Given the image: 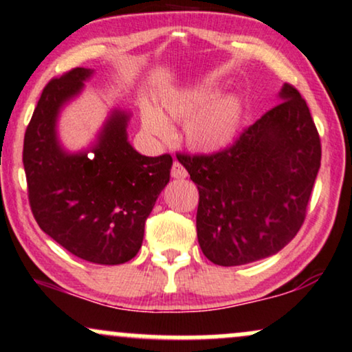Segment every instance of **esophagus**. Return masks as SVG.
<instances>
[{"mask_svg":"<svg viewBox=\"0 0 352 352\" xmlns=\"http://www.w3.org/2000/svg\"><path fill=\"white\" fill-rule=\"evenodd\" d=\"M171 176L176 177V179H184V177H188V171L179 162H175L171 168Z\"/></svg>","mask_w":352,"mask_h":352,"instance_id":"1","label":"esophagus"}]
</instances>
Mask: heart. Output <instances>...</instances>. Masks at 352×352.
Segmentation results:
<instances>
[{
    "instance_id": "obj_1",
    "label": "heart",
    "mask_w": 352,
    "mask_h": 352,
    "mask_svg": "<svg viewBox=\"0 0 352 352\" xmlns=\"http://www.w3.org/2000/svg\"><path fill=\"white\" fill-rule=\"evenodd\" d=\"M219 94V88L207 85L169 91L162 99V112L143 104V129L150 135L166 138L171 135L169 122L186 120V145L201 153H219L236 140L245 116V106L236 94Z\"/></svg>"
}]
</instances>
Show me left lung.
Wrapping results in <instances>:
<instances>
[{"mask_svg":"<svg viewBox=\"0 0 352 352\" xmlns=\"http://www.w3.org/2000/svg\"><path fill=\"white\" fill-rule=\"evenodd\" d=\"M277 98L274 109L228 150L177 155L199 189V245L219 266H241L279 253L305 219L322 145L300 93L285 83Z\"/></svg>","mask_w":352,"mask_h":352,"instance_id":"left-lung-1","label":"left lung"}]
</instances>
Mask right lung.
<instances>
[{"label": "right lung", "mask_w": 352, "mask_h": 352, "mask_svg": "<svg viewBox=\"0 0 352 352\" xmlns=\"http://www.w3.org/2000/svg\"><path fill=\"white\" fill-rule=\"evenodd\" d=\"M93 75L91 68H75L43 88L25 130L23 163L38 227L78 258L114 266L142 248L173 158L138 153L127 133L132 114L119 107L109 111L86 148H65L60 116Z\"/></svg>", "instance_id": "right-lung-1"}]
</instances>
